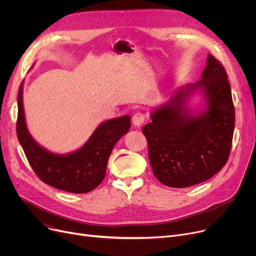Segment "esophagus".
I'll use <instances>...</instances> for the list:
<instances>
[{"mask_svg": "<svg viewBox=\"0 0 256 256\" xmlns=\"http://www.w3.org/2000/svg\"><path fill=\"white\" fill-rule=\"evenodd\" d=\"M132 124L135 126H140L144 121V114L141 112H136L132 115Z\"/></svg>", "mask_w": 256, "mask_h": 256, "instance_id": "1", "label": "esophagus"}]
</instances>
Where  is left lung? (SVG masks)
Wrapping results in <instances>:
<instances>
[{
  "mask_svg": "<svg viewBox=\"0 0 256 256\" xmlns=\"http://www.w3.org/2000/svg\"><path fill=\"white\" fill-rule=\"evenodd\" d=\"M197 94L202 104L194 110L190 102ZM150 118L142 132L160 182L186 188L214 176L227 162L234 130L232 90L222 64L208 54L201 78L176 89L150 111Z\"/></svg>",
  "mask_w": 256,
  "mask_h": 256,
  "instance_id": "1",
  "label": "left lung"
}]
</instances>
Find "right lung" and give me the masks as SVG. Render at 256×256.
<instances>
[{
	"label": "right lung",
	"instance_id": "add662e5",
	"mask_svg": "<svg viewBox=\"0 0 256 256\" xmlns=\"http://www.w3.org/2000/svg\"><path fill=\"white\" fill-rule=\"evenodd\" d=\"M22 89L24 80L18 100L16 134L37 176L56 189L70 193L82 194L96 189L104 178L113 147L130 128V116L106 120L80 148L67 154H55L40 145L30 134L24 117Z\"/></svg>",
	"mask_w": 256,
	"mask_h": 256
}]
</instances>
